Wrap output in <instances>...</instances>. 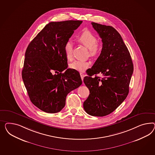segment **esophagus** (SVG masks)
<instances>
[{"instance_id":"obj_1","label":"esophagus","mask_w":155,"mask_h":155,"mask_svg":"<svg viewBox=\"0 0 155 155\" xmlns=\"http://www.w3.org/2000/svg\"><path fill=\"white\" fill-rule=\"evenodd\" d=\"M80 75H81V79H82V80L83 81V80H84V73H80Z\"/></svg>"}]
</instances>
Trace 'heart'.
Here are the masks:
<instances>
[{
    "label": "heart",
    "instance_id": "obj_1",
    "mask_svg": "<svg viewBox=\"0 0 155 155\" xmlns=\"http://www.w3.org/2000/svg\"><path fill=\"white\" fill-rule=\"evenodd\" d=\"M77 41L81 45H82L88 48V53L90 56L95 58L101 52V47L100 45L97 43V39L95 35L88 30H84L77 37ZM64 52L68 60L73 59V44L71 41H67L64 47ZM90 64L88 61L76 60L70 64L69 68L77 71L83 72L90 66Z\"/></svg>",
    "mask_w": 155,
    "mask_h": 155
}]
</instances>
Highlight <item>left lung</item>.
<instances>
[{
	"label": "left lung",
	"mask_w": 155,
	"mask_h": 155,
	"mask_svg": "<svg viewBox=\"0 0 155 155\" xmlns=\"http://www.w3.org/2000/svg\"><path fill=\"white\" fill-rule=\"evenodd\" d=\"M91 24L101 38L103 47L88 76L84 78L90 95L84 108L91 116L103 117L113 112L126 98L134 67L130 52L117 30L110 26ZM99 73L104 76L101 79L96 75Z\"/></svg>",
	"instance_id": "1"
}]
</instances>
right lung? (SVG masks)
<instances>
[{"label":"right lung","mask_w":155,"mask_h":155,"mask_svg":"<svg viewBox=\"0 0 155 155\" xmlns=\"http://www.w3.org/2000/svg\"><path fill=\"white\" fill-rule=\"evenodd\" d=\"M82 21L51 22L25 52L22 78L30 99L47 113L60 112L68 94L82 84L79 72L67 68L64 47Z\"/></svg>","instance_id":"obj_1"}]
</instances>
